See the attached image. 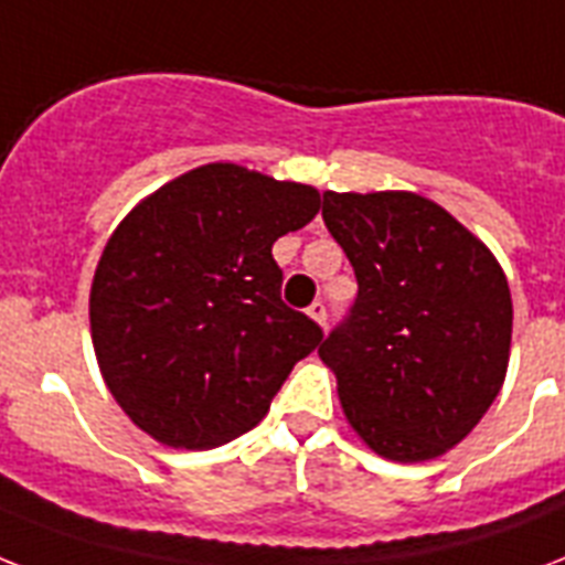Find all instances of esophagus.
Segmentation results:
<instances>
[{
	"mask_svg": "<svg viewBox=\"0 0 565 565\" xmlns=\"http://www.w3.org/2000/svg\"><path fill=\"white\" fill-rule=\"evenodd\" d=\"M307 313H310V319H313V322L322 324V328L328 324V307H324V301H313V305L307 307Z\"/></svg>",
	"mask_w": 565,
	"mask_h": 565,
	"instance_id": "34e87169",
	"label": "esophagus"
}]
</instances>
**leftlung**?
Segmentation results:
<instances>
[{"label":"left lung","mask_w":565,"mask_h":565,"mask_svg":"<svg viewBox=\"0 0 565 565\" xmlns=\"http://www.w3.org/2000/svg\"><path fill=\"white\" fill-rule=\"evenodd\" d=\"M322 217L360 287L345 322L319 345L348 424L392 461L444 456L505 383V273L473 232L412 191H328Z\"/></svg>","instance_id":"obj_1"}]
</instances>
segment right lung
<instances>
[{
  "label": "right lung",
  "mask_w": 565,
  "mask_h": 565,
  "mask_svg": "<svg viewBox=\"0 0 565 565\" xmlns=\"http://www.w3.org/2000/svg\"><path fill=\"white\" fill-rule=\"evenodd\" d=\"M319 191L214 162L145 196L104 246L89 292L104 383L159 444L211 449L267 415L322 328L281 301L273 243Z\"/></svg>",
  "instance_id": "1"
}]
</instances>
